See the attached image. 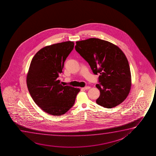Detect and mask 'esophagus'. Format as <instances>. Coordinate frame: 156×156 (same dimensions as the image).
I'll return each instance as SVG.
<instances>
[{
    "label": "esophagus",
    "mask_w": 156,
    "mask_h": 156,
    "mask_svg": "<svg viewBox=\"0 0 156 156\" xmlns=\"http://www.w3.org/2000/svg\"><path fill=\"white\" fill-rule=\"evenodd\" d=\"M90 86H86V87H85L82 88V90H89V89H90Z\"/></svg>",
    "instance_id": "obj_1"
}]
</instances>
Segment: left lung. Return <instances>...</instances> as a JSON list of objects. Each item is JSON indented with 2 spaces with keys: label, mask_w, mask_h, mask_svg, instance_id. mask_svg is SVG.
Masks as SVG:
<instances>
[{
  "label": "left lung",
  "mask_w": 156,
  "mask_h": 156,
  "mask_svg": "<svg viewBox=\"0 0 156 156\" xmlns=\"http://www.w3.org/2000/svg\"><path fill=\"white\" fill-rule=\"evenodd\" d=\"M76 51L88 63L95 75L100 73L96 87L100 95L97 104L108 109L122 103L131 87V73L128 60L117 46L100 39L78 41Z\"/></svg>",
  "instance_id": "left-lung-1"
}]
</instances>
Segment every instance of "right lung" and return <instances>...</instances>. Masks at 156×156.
I'll return each instance as SVG.
<instances>
[{"label":"right lung","instance_id":"obj_1","mask_svg":"<svg viewBox=\"0 0 156 156\" xmlns=\"http://www.w3.org/2000/svg\"><path fill=\"white\" fill-rule=\"evenodd\" d=\"M73 47L74 43L71 41L47 46L35 54L30 63L27 76L28 90L35 103L51 115L66 113L80 90L63 86L58 79Z\"/></svg>","mask_w":156,"mask_h":156}]
</instances>
